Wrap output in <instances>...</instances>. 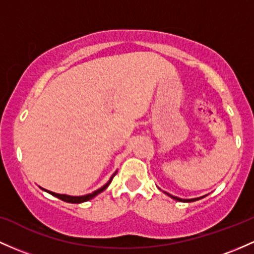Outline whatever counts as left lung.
Segmentation results:
<instances>
[{
    "label": "left lung",
    "instance_id": "obj_1",
    "mask_svg": "<svg viewBox=\"0 0 254 254\" xmlns=\"http://www.w3.org/2000/svg\"><path fill=\"white\" fill-rule=\"evenodd\" d=\"M168 195H170L169 193H166ZM170 196L172 197V199H175V200H177V201H183V202H190V201H195V200H199V199H201V197H196V199H181V197H177V196H172V195H170Z\"/></svg>",
    "mask_w": 254,
    "mask_h": 254
}]
</instances>
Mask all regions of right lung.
<instances>
[{"label":"right lung","mask_w":254,"mask_h":254,"mask_svg":"<svg viewBox=\"0 0 254 254\" xmlns=\"http://www.w3.org/2000/svg\"><path fill=\"white\" fill-rule=\"evenodd\" d=\"M114 176H116V174H113V176L111 177V180L108 181V182L106 183V185H105L104 187H101V188L97 189V190L93 191V193H91V194L83 195V196H71V195H65V194H57V193H53V191H49V190H47V191H48L49 194H52V195H54V196H57L58 199L63 200V201L71 202V204H79V202H84V201H88V200L93 199V197H94V196H96L97 194H100V193H101V191H104L105 189L107 188L108 186H110V183L112 182V180H113V177H114ZM44 190H46V189H44Z\"/></svg>","instance_id":"add662e5"}]
</instances>
